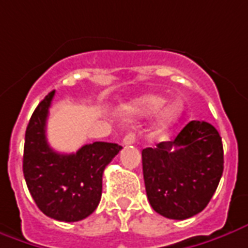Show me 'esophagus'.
Listing matches in <instances>:
<instances>
[{
	"instance_id": "34e87169",
	"label": "esophagus",
	"mask_w": 248,
	"mask_h": 248,
	"mask_svg": "<svg viewBox=\"0 0 248 248\" xmlns=\"http://www.w3.org/2000/svg\"><path fill=\"white\" fill-rule=\"evenodd\" d=\"M134 142H136V134H134V133L126 134L124 138V141H122L124 145H131V144H134Z\"/></svg>"
}]
</instances>
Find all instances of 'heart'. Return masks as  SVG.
Listing matches in <instances>:
<instances>
[{"label":"heart","mask_w":248,"mask_h":248,"mask_svg":"<svg viewBox=\"0 0 248 248\" xmlns=\"http://www.w3.org/2000/svg\"><path fill=\"white\" fill-rule=\"evenodd\" d=\"M164 97L156 95H149L145 97H141L137 103H136V112L140 115H148L152 114L155 111H157L164 104ZM182 114H183V107L179 103H170L168 106L164 107V110L161 111L157 122V127L159 129H167L175 122H178V119H181Z\"/></svg>","instance_id":"heart-1"}]
</instances>
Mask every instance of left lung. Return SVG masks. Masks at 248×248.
<instances>
[{
	"instance_id": "left-lung-1",
	"label": "left lung",
	"mask_w": 248,
	"mask_h": 248,
	"mask_svg": "<svg viewBox=\"0 0 248 248\" xmlns=\"http://www.w3.org/2000/svg\"><path fill=\"white\" fill-rule=\"evenodd\" d=\"M224 170L223 142L205 121H191L172 141L142 149V172L155 212L186 220L206 208Z\"/></svg>"
}]
</instances>
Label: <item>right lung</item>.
Masks as SVG:
<instances>
[{"instance_id": "add662e5", "label": "right lung", "mask_w": 248, "mask_h": 248, "mask_svg": "<svg viewBox=\"0 0 248 248\" xmlns=\"http://www.w3.org/2000/svg\"><path fill=\"white\" fill-rule=\"evenodd\" d=\"M55 91L38 104L25 130L23 172L38 208L58 221H80L95 212L102 198L104 168L122 146L96 141L76 153L62 155L50 148L46 122Z\"/></svg>"}]
</instances>
